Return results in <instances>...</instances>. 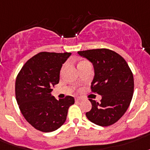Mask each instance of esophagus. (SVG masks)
<instances>
[{"instance_id":"esophagus-1","label":"esophagus","mask_w":150,"mask_h":150,"mask_svg":"<svg viewBox=\"0 0 150 150\" xmlns=\"http://www.w3.org/2000/svg\"><path fill=\"white\" fill-rule=\"evenodd\" d=\"M81 99H82V98H81V97H76V98H75V101H76V102H80Z\"/></svg>"}]
</instances>
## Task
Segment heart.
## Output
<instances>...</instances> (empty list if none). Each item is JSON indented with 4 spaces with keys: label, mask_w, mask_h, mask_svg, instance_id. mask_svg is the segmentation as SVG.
Returning <instances> with one entry per match:
<instances>
[{
    "label": "heart",
    "mask_w": 150,
    "mask_h": 150,
    "mask_svg": "<svg viewBox=\"0 0 150 150\" xmlns=\"http://www.w3.org/2000/svg\"><path fill=\"white\" fill-rule=\"evenodd\" d=\"M82 62H83V61H82Z\"/></svg>",
    "instance_id": "b5f03b06"
}]
</instances>
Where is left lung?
<instances>
[{"mask_svg": "<svg viewBox=\"0 0 150 150\" xmlns=\"http://www.w3.org/2000/svg\"><path fill=\"white\" fill-rule=\"evenodd\" d=\"M78 54L93 64L95 76L91 90L102 96L100 103L89 99L92 109L86 113V117L98 126H111L129 106L134 91L132 71L126 60L112 50H86Z\"/></svg>", "mask_w": 150, "mask_h": 150, "instance_id": "1", "label": "left lung"}]
</instances>
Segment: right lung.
Listing matches in <instances>:
<instances>
[{"mask_svg":"<svg viewBox=\"0 0 150 150\" xmlns=\"http://www.w3.org/2000/svg\"><path fill=\"white\" fill-rule=\"evenodd\" d=\"M71 53L42 52L30 58L15 81L16 100L23 116L36 129L44 132L58 129L66 120L72 96L56 99L51 92L59 82L60 71Z\"/></svg>","mask_w":150,"mask_h":150,"instance_id":"add662e5","label":"right lung"}]
</instances>
